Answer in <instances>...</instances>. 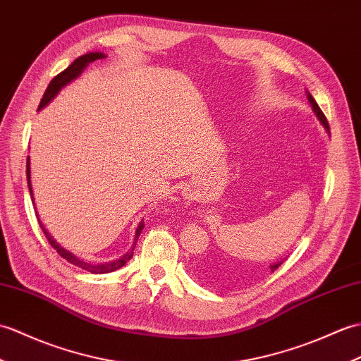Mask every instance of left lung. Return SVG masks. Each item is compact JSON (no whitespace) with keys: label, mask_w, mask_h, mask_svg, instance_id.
Returning <instances> with one entry per match:
<instances>
[{"label":"left lung","mask_w":361,"mask_h":361,"mask_svg":"<svg viewBox=\"0 0 361 361\" xmlns=\"http://www.w3.org/2000/svg\"><path fill=\"white\" fill-rule=\"evenodd\" d=\"M306 94H307L309 103H311V106H312V111H314V112H315V115H317V118L320 120V123L324 126V129L328 130V133H329V123H328V120H326V116H324V114L322 112V109L318 107V104H317V102L314 99V97H312L311 94H309V92H306ZM281 263H283V259H281V262H276V263L271 264V271L274 272L275 269H279V266H281ZM203 274H204V272H203ZM211 275L214 276V274H209L207 276H211ZM214 279H215V276H214Z\"/></svg>","instance_id":"left-lung-1"}]
</instances>
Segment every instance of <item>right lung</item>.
I'll list each match as a JSON object with an SVG mask.
<instances>
[{
  "mask_svg": "<svg viewBox=\"0 0 361 361\" xmlns=\"http://www.w3.org/2000/svg\"><path fill=\"white\" fill-rule=\"evenodd\" d=\"M104 56H106V55H104L103 52H89V54H86V55L78 56L77 60H75L69 67H66V69H64L61 73H58L56 77L49 82V86H47L46 92H44V95H43V98H41V103H39V106H38V111H41V109H43L46 104H49L50 102H52V99L55 98V95L58 94V92L61 90V87H64L66 85H69L71 81H73L75 78L80 77L81 72L86 69V66H89V63H94V61H97V60H102V58H104ZM26 173H27V186H29V192H30V197H32V201H33V192H32V183H30V161H29V157H27ZM37 216H38V214H37ZM38 223H39V226H41V229H43L47 241L50 243V246H52L58 254H60L64 259H67V262H69V263H72V264H75V266H78V267H81V269H85V271L92 272V274H107V272H114V271H116V269H120V267H123V266H124L126 263H128L129 259L133 257V249H135V246H137V241H138L140 233H141L142 229H145V223L141 221L140 226L137 228L135 238H133L132 247H130V249L128 250V252H126L123 257L114 259V262L98 263V264H97V263H87V262H85V259H80V258L75 257L72 252H69V250H67V249L61 247L52 237H50V233L44 229V226H43V223L39 221V219H38Z\"/></svg>",
  "mask_w": 361,
  "mask_h": 361,
  "instance_id": "right-lung-1",
  "label": "right lung"
}]
</instances>
